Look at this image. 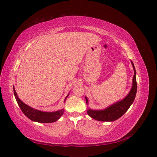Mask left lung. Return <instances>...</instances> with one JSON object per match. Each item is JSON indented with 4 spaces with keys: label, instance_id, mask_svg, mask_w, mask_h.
Wrapping results in <instances>:
<instances>
[{
    "label": "left lung",
    "instance_id": "8db88e82",
    "mask_svg": "<svg viewBox=\"0 0 157 157\" xmlns=\"http://www.w3.org/2000/svg\"><path fill=\"white\" fill-rule=\"evenodd\" d=\"M131 63L134 71V77H133L132 87L129 94L122 100L117 101L107 108L103 109V110H92V109H88L87 113L90 117L99 121L112 122L121 117L127 111L128 109H129L132 103L134 101L137 92L136 69L132 61ZM85 98H86V103L88 104V99L86 97H85Z\"/></svg>",
    "mask_w": 157,
    "mask_h": 157
}]
</instances>
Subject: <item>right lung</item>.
<instances>
[{
  "label": "right lung",
  "mask_w": 157,
  "mask_h": 157,
  "mask_svg": "<svg viewBox=\"0 0 157 157\" xmlns=\"http://www.w3.org/2000/svg\"><path fill=\"white\" fill-rule=\"evenodd\" d=\"M13 94L14 96H15L18 105L20 106L21 111L27 118H29L30 120L33 121L42 123L54 122H56V121H58L59 118L63 115V114L64 113L63 109H61V110L57 111L55 112H44L36 110V109H35L29 106H28L25 103L21 101V99L18 98L14 88ZM69 94L66 96L64 102L65 101V99L67 98Z\"/></svg>",
  "instance_id": "1"
}]
</instances>
